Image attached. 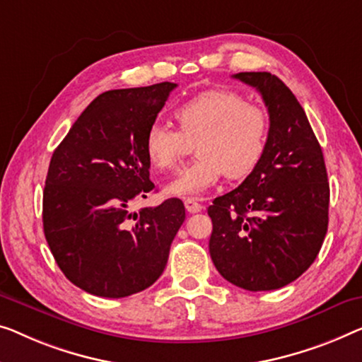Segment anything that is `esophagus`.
Masks as SVG:
<instances>
[{"label": "esophagus", "instance_id": "34e87169", "mask_svg": "<svg viewBox=\"0 0 362 362\" xmlns=\"http://www.w3.org/2000/svg\"><path fill=\"white\" fill-rule=\"evenodd\" d=\"M185 208L188 213H199L203 209V204L198 203L195 198H185Z\"/></svg>", "mask_w": 362, "mask_h": 362}]
</instances>
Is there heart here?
Listing matches in <instances>:
<instances>
[{"instance_id": "1", "label": "heart", "mask_w": 362, "mask_h": 362, "mask_svg": "<svg viewBox=\"0 0 362 362\" xmlns=\"http://www.w3.org/2000/svg\"><path fill=\"white\" fill-rule=\"evenodd\" d=\"M174 118L179 132L154 122L144 136V154L160 172L174 169L197 143L198 159L169 182V195L198 197L224 174L244 179L265 154L268 113L234 90L211 89L192 97L177 107Z\"/></svg>"}]
</instances>
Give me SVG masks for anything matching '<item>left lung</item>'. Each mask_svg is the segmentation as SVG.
<instances>
[{
    "label": "left lung",
    "mask_w": 362,
    "mask_h": 362,
    "mask_svg": "<svg viewBox=\"0 0 362 362\" xmlns=\"http://www.w3.org/2000/svg\"><path fill=\"white\" fill-rule=\"evenodd\" d=\"M234 78L262 94L269 134L255 169L208 208L209 255L229 283L273 291L298 279L319 255L330 187L320 144L288 86L265 71Z\"/></svg>",
    "instance_id": "1"
}]
</instances>
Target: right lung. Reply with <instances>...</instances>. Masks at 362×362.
Here are the masks:
<instances>
[{"label": "right lung", "instance_id": "1", "mask_svg": "<svg viewBox=\"0 0 362 362\" xmlns=\"http://www.w3.org/2000/svg\"><path fill=\"white\" fill-rule=\"evenodd\" d=\"M177 88L107 90L90 102L52 156L43 188V233L64 276L99 298L149 288L185 221L182 199L129 211L154 190L144 136Z\"/></svg>", "mask_w": 362, "mask_h": 362}]
</instances>
